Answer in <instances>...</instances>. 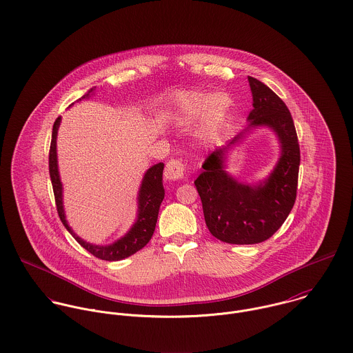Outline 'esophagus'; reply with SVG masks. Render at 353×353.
<instances>
[{
    "instance_id": "1",
    "label": "esophagus",
    "mask_w": 353,
    "mask_h": 353,
    "mask_svg": "<svg viewBox=\"0 0 353 353\" xmlns=\"http://www.w3.org/2000/svg\"><path fill=\"white\" fill-rule=\"evenodd\" d=\"M188 170V164L183 163L179 159H172L165 164V170H164V175L167 179H179L183 178V175L186 174Z\"/></svg>"
}]
</instances>
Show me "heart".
I'll return each instance as SVG.
<instances>
[{
	"label": "heart",
	"mask_w": 353,
	"mask_h": 353,
	"mask_svg": "<svg viewBox=\"0 0 353 353\" xmlns=\"http://www.w3.org/2000/svg\"><path fill=\"white\" fill-rule=\"evenodd\" d=\"M230 99L226 94L210 93H186L178 97L175 112L179 121L193 123L204 117V127L207 131H216L228 117Z\"/></svg>",
	"instance_id": "1"
}]
</instances>
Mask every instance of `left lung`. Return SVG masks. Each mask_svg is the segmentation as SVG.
<instances>
[{
	"label": "left lung",
	"mask_w": 353,
	"mask_h": 353,
	"mask_svg": "<svg viewBox=\"0 0 353 353\" xmlns=\"http://www.w3.org/2000/svg\"><path fill=\"white\" fill-rule=\"evenodd\" d=\"M253 110L250 127L268 125L281 141V159L270 176L257 186L238 183L223 171L225 150L238 142V134L228 148L215 149L204 161V171L194 181L203 203L205 225L215 238L236 245L259 243L283 225L297 194L300 145L286 104L263 82L248 77Z\"/></svg>",
	"instance_id": "8db88e82"
}]
</instances>
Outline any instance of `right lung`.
<instances>
[{
    "mask_svg": "<svg viewBox=\"0 0 353 353\" xmlns=\"http://www.w3.org/2000/svg\"><path fill=\"white\" fill-rule=\"evenodd\" d=\"M92 92H93V89L89 90L82 99L89 97V94ZM82 99H79L78 101H81ZM59 124H60V118L56 119V121L53 124V131H52V141H50V149H49V174H50L56 208H57L60 221L63 222L65 229L79 242L81 246H83L88 252H90L93 256H96L101 260L118 261V260L134 254L135 252L142 249L150 241L153 232H154L157 216H159V210H160L161 201L164 199V188H163V182H161L164 164L157 163L146 171L142 185H141V189H139L138 219H137L135 225L131 228V230L121 239H119L115 243L108 245V246H97V245L88 243L86 241L81 239L70 229V226L67 225L65 216H64L63 201H61V182L59 178L57 157H56V137H57Z\"/></svg>",
    "mask_w": 353,
    "mask_h": 353,
    "instance_id": "add662e5",
    "label": "right lung"
}]
</instances>
